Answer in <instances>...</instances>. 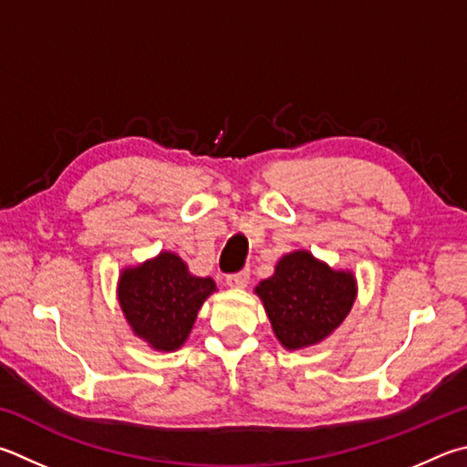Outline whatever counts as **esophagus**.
Returning a JSON list of instances; mask_svg holds the SVG:
<instances>
[{
  "mask_svg": "<svg viewBox=\"0 0 467 467\" xmlns=\"http://www.w3.org/2000/svg\"><path fill=\"white\" fill-rule=\"evenodd\" d=\"M249 275H251L249 269H243V271H239V274L226 275V284L231 285V287H247Z\"/></svg>",
  "mask_w": 467,
  "mask_h": 467,
  "instance_id": "obj_1",
  "label": "esophagus"
}]
</instances>
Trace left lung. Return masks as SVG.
Listing matches in <instances>:
<instances>
[{
    "instance_id": "1",
    "label": "left lung",
    "mask_w": 467,
    "mask_h": 467,
    "mask_svg": "<svg viewBox=\"0 0 467 467\" xmlns=\"http://www.w3.org/2000/svg\"><path fill=\"white\" fill-rule=\"evenodd\" d=\"M285 349L320 343L341 325L358 296L351 271L328 267L308 251L287 253L277 261L274 275L255 287Z\"/></svg>"
}]
</instances>
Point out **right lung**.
<instances>
[{"mask_svg":"<svg viewBox=\"0 0 467 467\" xmlns=\"http://www.w3.org/2000/svg\"><path fill=\"white\" fill-rule=\"evenodd\" d=\"M216 292L212 277H196L175 253L122 269L118 302L132 333L157 351H175L190 337L202 304Z\"/></svg>","mask_w":467,"mask_h":467,"instance_id":"obj_1","label":"right lung"}]
</instances>
